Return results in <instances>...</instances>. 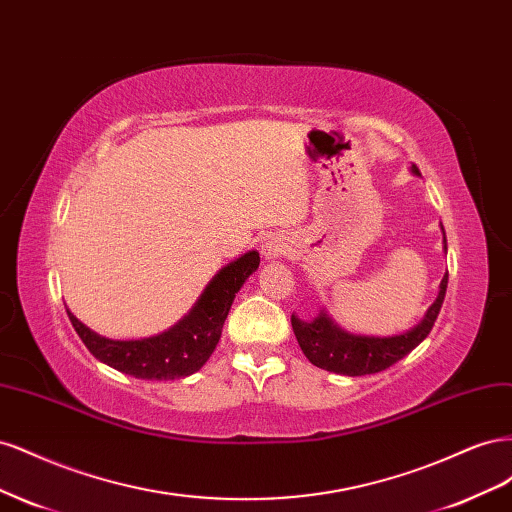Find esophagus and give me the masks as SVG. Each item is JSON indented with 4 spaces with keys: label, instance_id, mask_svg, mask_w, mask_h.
<instances>
[{
    "label": "esophagus",
    "instance_id": "obj_1",
    "mask_svg": "<svg viewBox=\"0 0 512 512\" xmlns=\"http://www.w3.org/2000/svg\"><path fill=\"white\" fill-rule=\"evenodd\" d=\"M265 254H267L269 258H275V256H277V247H275L273 243H267V245H265Z\"/></svg>",
    "mask_w": 512,
    "mask_h": 512
}]
</instances>
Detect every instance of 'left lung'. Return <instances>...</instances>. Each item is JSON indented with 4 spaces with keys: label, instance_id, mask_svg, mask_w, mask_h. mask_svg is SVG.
Here are the masks:
<instances>
[{
    "label": "left lung",
    "instance_id": "1",
    "mask_svg": "<svg viewBox=\"0 0 512 512\" xmlns=\"http://www.w3.org/2000/svg\"><path fill=\"white\" fill-rule=\"evenodd\" d=\"M444 230V228H442ZM444 250H446V235H444ZM448 286V273L442 277L438 299L433 303L423 322L404 335L395 337H365V335H350L320 314L312 322H303L297 316H292V331L297 335V342L309 363L335 371L342 376H367L378 374V371L389 369L397 361L410 354L423 339L429 335L433 322H436L440 307L444 303V294Z\"/></svg>",
    "mask_w": 512,
    "mask_h": 512
}]
</instances>
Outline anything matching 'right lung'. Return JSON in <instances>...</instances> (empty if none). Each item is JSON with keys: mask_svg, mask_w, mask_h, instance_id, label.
I'll return each instance as SVG.
<instances>
[{"mask_svg": "<svg viewBox=\"0 0 512 512\" xmlns=\"http://www.w3.org/2000/svg\"><path fill=\"white\" fill-rule=\"evenodd\" d=\"M258 265V252H247L230 262L209 282L192 312L179 320L173 329L156 337L115 342V339H106L89 331L70 312L68 318L87 350L113 369L143 380L185 378L203 367L218 346L235 294Z\"/></svg>", "mask_w": 512, "mask_h": 512, "instance_id": "add662e5", "label": "right lung"}]
</instances>
